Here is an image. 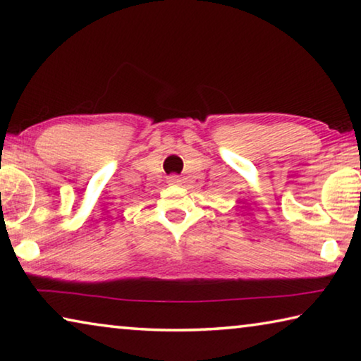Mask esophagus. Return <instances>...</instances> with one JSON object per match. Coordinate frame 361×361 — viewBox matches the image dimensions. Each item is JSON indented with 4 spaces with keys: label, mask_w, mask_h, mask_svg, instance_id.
Here are the masks:
<instances>
[{
    "label": "esophagus",
    "mask_w": 361,
    "mask_h": 361,
    "mask_svg": "<svg viewBox=\"0 0 361 361\" xmlns=\"http://www.w3.org/2000/svg\"><path fill=\"white\" fill-rule=\"evenodd\" d=\"M169 185H172V186H180V185H181V180H180L178 176H176V175H172V176H169Z\"/></svg>",
    "instance_id": "obj_1"
}]
</instances>
